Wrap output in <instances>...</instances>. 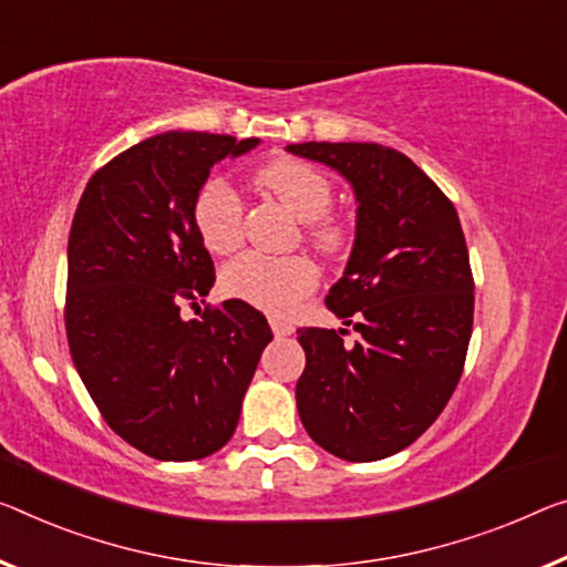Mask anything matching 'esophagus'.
Returning <instances> with one entry per match:
<instances>
[{
  "label": "esophagus",
  "instance_id": "esophagus-1",
  "mask_svg": "<svg viewBox=\"0 0 567 567\" xmlns=\"http://www.w3.org/2000/svg\"><path fill=\"white\" fill-rule=\"evenodd\" d=\"M268 321H271V329H274L276 337H289V334H293V327L289 324V321H284V319H278V317H271Z\"/></svg>",
  "mask_w": 567,
  "mask_h": 567
}]
</instances>
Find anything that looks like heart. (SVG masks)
<instances>
[{"instance_id": "obj_1", "label": "heart", "mask_w": 567, "mask_h": 567, "mask_svg": "<svg viewBox=\"0 0 567 567\" xmlns=\"http://www.w3.org/2000/svg\"><path fill=\"white\" fill-rule=\"evenodd\" d=\"M258 185L274 195L296 220L303 223V238L319 254L332 256L344 246L347 233L332 217V179L313 164L293 156H278L258 172ZM193 220L199 240L210 254L225 256L240 246L243 203L233 185L210 177L199 185L193 205ZM317 286V271L307 258H268L246 254L223 271V291L271 313H289L301 296Z\"/></svg>"}]
</instances>
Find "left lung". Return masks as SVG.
Here are the masks:
<instances>
[{
    "instance_id": "left-lung-1",
    "label": "left lung",
    "mask_w": 567,
    "mask_h": 567,
    "mask_svg": "<svg viewBox=\"0 0 567 567\" xmlns=\"http://www.w3.org/2000/svg\"><path fill=\"white\" fill-rule=\"evenodd\" d=\"M286 152L350 182L357 220L344 274L327 307L347 329H299L307 368L296 382L301 423L344 461L411 446L441 415L464 370L474 278L458 215L429 174L390 146L307 142Z\"/></svg>"
}]
</instances>
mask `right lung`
<instances>
[{"instance_id": "right-lung-1", "label": "right lung", "mask_w": 567, "mask_h": 567, "mask_svg": "<svg viewBox=\"0 0 567 567\" xmlns=\"http://www.w3.org/2000/svg\"><path fill=\"white\" fill-rule=\"evenodd\" d=\"M258 144L156 134L95 172L78 203L68 238V344L106 423L152 458L220 451L274 339L264 313L240 299L203 319L179 313L182 301L215 284L193 220L197 189L217 162Z\"/></svg>"}]
</instances>
